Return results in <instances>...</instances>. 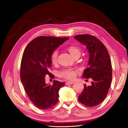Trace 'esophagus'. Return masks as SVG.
Here are the masks:
<instances>
[{
    "label": "esophagus",
    "mask_w": 128,
    "mask_h": 128,
    "mask_svg": "<svg viewBox=\"0 0 128 128\" xmlns=\"http://www.w3.org/2000/svg\"><path fill=\"white\" fill-rule=\"evenodd\" d=\"M74 82H72V81H67L66 84V85H72V84H73Z\"/></svg>",
    "instance_id": "obj_1"
}]
</instances>
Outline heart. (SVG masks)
<instances>
[{"label": "heart", "instance_id": "1", "mask_svg": "<svg viewBox=\"0 0 128 128\" xmlns=\"http://www.w3.org/2000/svg\"><path fill=\"white\" fill-rule=\"evenodd\" d=\"M68 51L72 56L74 57L75 56H80L81 54L80 49L76 46H70L68 48ZM58 52L57 50H54L51 55V61L52 63L55 64L58 60ZM59 75L61 77L67 78V79H72L75 76V70L72 69H66L62 70L60 72Z\"/></svg>", "mask_w": 128, "mask_h": 128}]
</instances>
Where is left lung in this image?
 Listing matches in <instances>:
<instances>
[{
  "instance_id": "left-lung-1",
  "label": "left lung",
  "mask_w": 128,
  "mask_h": 128,
  "mask_svg": "<svg viewBox=\"0 0 128 128\" xmlns=\"http://www.w3.org/2000/svg\"><path fill=\"white\" fill-rule=\"evenodd\" d=\"M74 38L85 47L89 53L83 78H91V86L84 85L78 96V101L87 107H94L103 102L109 91L112 78L110 59L107 48L100 40L94 36L79 34Z\"/></svg>"
}]
</instances>
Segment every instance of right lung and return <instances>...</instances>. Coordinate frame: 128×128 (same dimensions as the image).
<instances>
[{
    "label": "right lung",
    "instance_id": "obj_1",
    "mask_svg": "<svg viewBox=\"0 0 128 128\" xmlns=\"http://www.w3.org/2000/svg\"><path fill=\"white\" fill-rule=\"evenodd\" d=\"M68 37L40 36L28 43L24 52L20 68V78L29 98L40 109L50 108L58 102L59 91L64 82L53 80L46 84L45 77L52 66L51 55Z\"/></svg>",
    "mask_w": 128,
    "mask_h": 128
}]
</instances>
